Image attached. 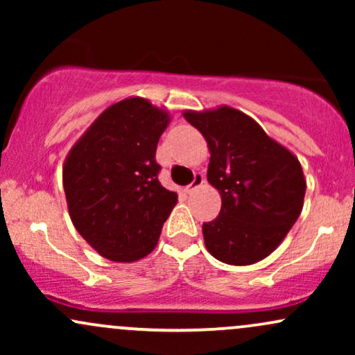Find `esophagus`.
Wrapping results in <instances>:
<instances>
[{
	"label": "esophagus",
	"instance_id": "34e87169",
	"mask_svg": "<svg viewBox=\"0 0 355 355\" xmlns=\"http://www.w3.org/2000/svg\"><path fill=\"white\" fill-rule=\"evenodd\" d=\"M203 183H205V177H203L202 173H195L193 182H191L190 185L185 187V191H187V193H191V191H195L197 189H200Z\"/></svg>",
	"mask_w": 355,
	"mask_h": 355
}]
</instances>
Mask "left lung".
Listing matches in <instances>:
<instances>
[{
	"mask_svg": "<svg viewBox=\"0 0 355 355\" xmlns=\"http://www.w3.org/2000/svg\"><path fill=\"white\" fill-rule=\"evenodd\" d=\"M183 116L207 140V180L222 197L218 217L202 227L207 250L229 266L260 262L302 211L307 183L300 162L240 110L223 105Z\"/></svg>",
	"mask_w": 355,
	"mask_h": 355,
	"instance_id": "obj_1",
	"label": "left lung"
}]
</instances>
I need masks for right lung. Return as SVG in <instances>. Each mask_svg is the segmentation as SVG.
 Returning <instances> with one entry per match:
<instances>
[{
    "label": "right lung",
    "mask_w": 355,
    "mask_h": 355,
    "mask_svg": "<svg viewBox=\"0 0 355 355\" xmlns=\"http://www.w3.org/2000/svg\"><path fill=\"white\" fill-rule=\"evenodd\" d=\"M170 123L165 110L130 96L105 110L71 146L63 189L78 234L105 259L137 262L157 247L178 195L155 160Z\"/></svg>",
    "instance_id": "right-lung-1"
}]
</instances>
